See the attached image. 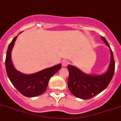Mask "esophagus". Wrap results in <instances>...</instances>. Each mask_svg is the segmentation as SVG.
<instances>
[{
	"mask_svg": "<svg viewBox=\"0 0 121 121\" xmlns=\"http://www.w3.org/2000/svg\"><path fill=\"white\" fill-rule=\"evenodd\" d=\"M68 65H69V62H68V61L64 60L62 61V66H63L66 67V66H67Z\"/></svg>",
	"mask_w": 121,
	"mask_h": 121,
	"instance_id": "34e87169",
	"label": "esophagus"
}]
</instances>
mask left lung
Here are the masks:
<instances>
[{
	"instance_id": "obj_1",
	"label": "left lung",
	"mask_w": 121,
	"mask_h": 121,
	"mask_svg": "<svg viewBox=\"0 0 121 121\" xmlns=\"http://www.w3.org/2000/svg\"><path fill=\"white\" fill-rule=\"evenodd\" d=\"M101 38L110 48L111 52V60L105 73L101 75H90L72 65L67 66L69 72L68 82L69 91L82 99H89L99 94L108 86L113 78L115 68L113 52L106 39L103 36Z\"/></svg>"
}]
</instances>
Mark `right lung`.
<instances>
[{"mask_svg":"<svg viewBox=\"0 0 121 121\" xmlns=\"http://www.w3.org/2000/svg\"><path fill=\"white\" fill-rule=\"evenodd\" d=\"M17 37V36L13 38L7 50L5 59L7 75L13 86L22 95L28 97H36L46 91L50 78L61 69V65L58 64L32 74H24L18 71L14 68L11 60V50Z\"/></svg>","mask_w":121,"mask_h":121,"instance_id":"obj_1","label":"right lung"}]
</instances>
